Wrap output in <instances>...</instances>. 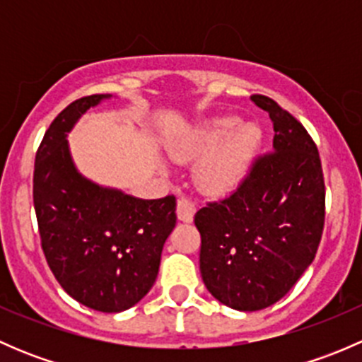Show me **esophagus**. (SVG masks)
<instances>
[{
  "label": "esophagus",
  "instance_id": "esophagus-1",
  "mask_svg": "<svg viewBox=\"0 0 362 362\" xmlns=\"http://www.w3.org/2000/svg\"><path fill=\"white\" fill-rule=\"evenodd\" d=\"M194 214H196V204L192 203L189 198H185V196H180L177 202L178 218L184 222H191L192 217H194Z\"/></svg>",
  "mask_w": 362,
  "mask_h": 362
}]
</instances>
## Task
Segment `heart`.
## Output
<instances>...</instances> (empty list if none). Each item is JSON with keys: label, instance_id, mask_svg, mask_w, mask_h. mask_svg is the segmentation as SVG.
I'll list each match as a JSON object with an SVG mask.
<instances>
[{"label": "heart", "instance_id": "obj_1", "mask_svg": "<svg viewBox=\"0 0 362 362\" xmlns=\"http://www.w3.org/2000/svg\"><path fill=\"white\" fill-rule=\"evenodd\" d=\"M238 125L236 117H217L202 124L194 133L173 148L177 159H202L220 146L198 171V182L204 191L226 192L235 189L245 177L250 160L261 144V129L254 124Z\"/></svg>", "mask_w": 362, "mask_h": 362}]
</instances>
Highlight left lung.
<instances>
[{"label": "left lung", "mask_w": 362, "mask_h": 362, "mask_svg": "<svg viewBox=\"0 0 362 362\" xmlns=\"http://www.w3.org/2000/svg\"><path fill=\"white\" fill-rule=\"evenodd\" d=\"M252 101L269 113L273 151L254 159L231 194L194 215L204 286L240 312L268 308L293 289L315 257L326 217L315 141L272 98Z\"/></svg>", "instance_id": "8db88e82"}]
</instances>
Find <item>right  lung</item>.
<instances>
[{
	"instance_id": "add662e5",
	"label": "right lung",
	"mask_w": 362,
	"mask_h": 362,
	"mask_svg": "<svg viewBox=\"0 0 362 362\" xmlns=\"http://www.w3.org/2000/svg\"><path fill=\"white\" fill-rule=\"evenodd\" d=\"M105 94L69 103L36 151L33 203L47 264L82 305L117 313L136 305L158 279L160 252L177 224L173 194L138 199L83 178L66 133Z\"/></svg>"
}]
</instances>
